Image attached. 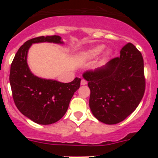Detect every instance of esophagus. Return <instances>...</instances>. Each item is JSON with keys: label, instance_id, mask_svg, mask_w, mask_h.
Here are the masks:
<instances>
[{"label": "esophagus", "instance_id": "obj_1", "mask_svg": "<svg viewBox=\"0 0 158 158\" xmlns=\"http://www.w3.org/2000/svg\"><path fill=\"white\" fill-rule=\"evenodd\" d=\"M86 84H87V81H86L85 80L82 79L81 81V85H86Z\"/></svg>", "mask_w": 158, "mask_h": 158}]
</instances>
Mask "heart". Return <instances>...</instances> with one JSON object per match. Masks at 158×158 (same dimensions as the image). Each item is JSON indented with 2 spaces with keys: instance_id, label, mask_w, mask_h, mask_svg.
<instances>
[{
  "instance_id": "1",
  "label": "heart",
  "mask_w": 158,
  "mask_h": 158,
  "mask_svg": "<svg viewBox=\"0 0 158 158\" xmlns=\"http://www.w3.org/2000/svg\"><path fill=\"white\" fill-rule=\"evenodd\" d=\"M104 49V46L103 45H98L96 46V47H93L92 48H90L89 50H88L85 52V57L87 58H94L96 57H97L100 53L102 52ZM111 53L110 50L107 49L106 51H104V56L107 57Z\"/></svg>"
}]
</instances>
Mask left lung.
<instances>
[{"label":"left lung","instance_id":"1","mask_svg":"<svg viewBox=\"0 0 158 158\" xmlns=\"http://www.w3.org/2000/svg\"><path fill=\"white\" fill-rule=\"evenodd\" d=\"M82 76L89 82L92 113L105 124L124 120L136 109L145 93L143 58L131 43L123 47L119 57Z\"/></svg>","mask_w":158,"mask_h":158}]
</instances>
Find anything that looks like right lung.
<instances>
[{"label":"right lung","instance_id":"obj_1","mask_svg":"<svg viewBox=\"0 0 158 158\" xmlns=\"http://www.w3.org/2000/svg\"><path fill=\"white\" fill-rule=\"evenodd\" d=\"M63 44L59 35L40 36L25 42L19 47L11 65L9 81L16 107L31 120L42 125L58 122L64 116L81 78L69 83L35 76L27 65V53L34 43Z\"/></svg>","mask_w":158,"mask_h":158}]
</instances>
